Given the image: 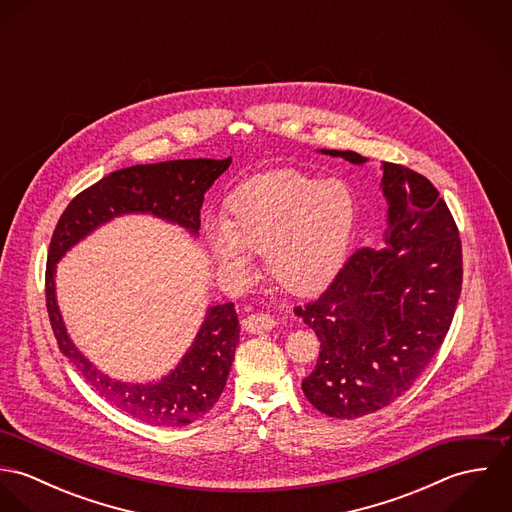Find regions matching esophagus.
Listing matches in <instances>:
<instances>
[{"mask_svg":"<svg viewBox=\"0 0 512 512\" xmlns=\"http://www.w3.org/2000/svg\"><path fill=\"white\" fill-rule=\"evenodd\" d=\"M242 327L248 333H266V331H272L276 327V321L268 313H252V315L244 317Z\"/></svg>","mask_w":512,"mask_h":512,"instance_id":"obj_1","label":"esophagus"}]
</instances>
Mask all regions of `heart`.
<instances>
[{
    "label": "heart",
    "instance_id": "obj_1",
    "mask_svg": "<svg viewBox=\"0 0 512 512\" xmlns=\"http://www.w3.org/2000/svg\"><path fill=\"white\" fill-rule=\"evenodd\" d=\"M355 217V197L343 181L274 171L234 193L224 226L211 224L207 242L220 272L238 284L252 276V254L266 258L280 288L311 293L339 270Z\"/></svg>",
    "mask_w": 512,
    "mask_h": 512
}]
</instances>
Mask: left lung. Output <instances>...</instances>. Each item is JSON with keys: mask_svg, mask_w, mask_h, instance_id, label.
Segmentation results:
<instances>
[{"mask_svg": "<svg viewBox=\"0 0 512 512\" xmlns=\"http://www.w3.org/2000/svg\"><path fill=\"white\" fill-rule=\"evenodd\" d=\"M321 151L366 161L355 151ZM380 187L388 203L384 248L357 250L325 292L293 309L321 341L303 394L341 420L372 414L412 388L436 357L461 295L459 230L438 189L388 161Z\"/></svg>", "mask_w": 512, "mask_h": 512, "instance_id": "left-lung-1", "label": "left lung"}]
</instances>
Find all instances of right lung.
Segmentation results:
<instances>
[{"mask_svg":"<svg viewBox=\"0 0 512 512\" xmlns=\"http://www.w3.org/2000/svg\"><path fill=\"white\" fill-rule=\"evenodd\" d=\"M230 161V157L175 159L118 169L74 197L51 238L45 297L61 353L114 408L149 426L181 428L203 418L217 404L240 339L234 303L209 307L191 349L167 376L159 382L128 384L102 374L74 347L57 305L55 268L78 240L128 213H149L197 234L205 193Z\"/></svg>","mask_w":512,"mask_h":512,"instance_id":"add662e5","label":"right lung"}]
</instances>
